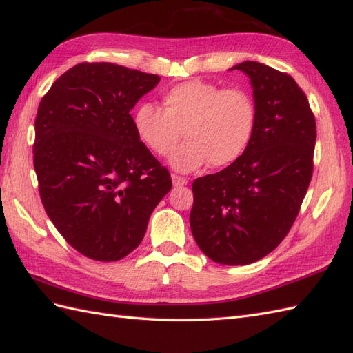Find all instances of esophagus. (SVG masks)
<instances>
[{
    "instance_id": "1",
    "label": "esophagus",
    "mask_w": 353,
    "mask_h": 353,
    "mask_svg": "<svg viewBox=\"0 0 353 353\" xmlns=\"http://www.w3.org/2000/svg\"><path fill=\"white\" fill-rule=\"evenodd\" d=\"M171 179H173V185L174 186H183L188 183V179L182 177V176H177V174H171Z\"/></svg>"
}]
</instances>
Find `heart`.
Returning a JSON list of instances; mask_svg holds the SVG:
<instances>
[{"mask_svg":"<svg viewBox=\"0 0 353 353\" xmlns=\"http://www.w3.org/2000/svg\"><path fill=\"white\" fill-rule=\"evenodd\" d=\"M163 110L143 102L134 112L135 132L153 153L168 154L182 138L186 141L170 154L177 171H192L209 162L227 167L239 159L256 129V102L247 90L224 88L191 79L168 88Z\"/></svg>","mask_w":353,"mask_h":353,"instance_id":"heart-1","label":"heart"}]
</instances>
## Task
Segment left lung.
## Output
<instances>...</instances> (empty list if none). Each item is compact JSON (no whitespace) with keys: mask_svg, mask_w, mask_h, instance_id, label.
I'll list each match as a JSON object with an SVG mask.
<instances>
[{"mask_svg":"<svg viewBox=\"0 0 353 353\" xmlns=\"http://www.w3.org/2000/svg\"><path fill=\"white\" fill-rule=\"evenodd\" d=\"M232 70L251 81L256 129L239 159L194 180L190 224L210 260L239 266L268 256L290 232L313 176L316 120L288 73L257 61Z\"/></svg>","mask_w":353,"mask_h":353,"instance_id":"1","label":"left lung"}]
</instances>
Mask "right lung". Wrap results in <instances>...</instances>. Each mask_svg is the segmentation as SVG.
Masks as SVG:
<instances>
[{
    "label": "right lung",
    "mask_w": 353,
    "mask_h": 353,
    "mask_svg": "<svg viewBox=\"0 0 353 353\" xmlns=\"http://www.w3.org/2000/svg\"><path fill=\"white\" fill-rule=\"evenodd\" d=\"M159 81L114 63H79L40 101L32 147L40 200L65 242L88 259L132 252L173 186L130 116Z\"/></svg>",
    "instance_id": "obj_1"
}]
</instances>
